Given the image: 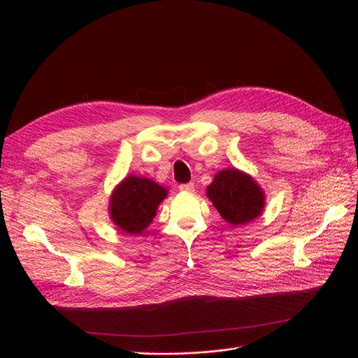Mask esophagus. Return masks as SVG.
<instances>
[{"mask_svg": "<svg viewBox=\"0 0 358 358\" xmlns=\"http://www.w3.org/2000/svg\"><path fill=\"white\" fill-rule=\"evenodd\" d=\"M179 189L183 191V192H192L194 191V183L192 182L182 183V185H179Z\"/></svg>", "mask_w": 358, "mask_h": 358, "instance_id": "obj_1", "label": "esophagus"}]
</instances>
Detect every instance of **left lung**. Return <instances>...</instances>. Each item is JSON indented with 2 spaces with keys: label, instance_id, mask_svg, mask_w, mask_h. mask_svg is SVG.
<instances>
[{
  "label": "left lung",
  "instance_id": "obj_1",
  "mask_svg": "<svg viewBox=\"0 0 358 358\" xmlns=\"http://www.w3.org/2000/svg\"><path fill=\"white\" fill-rule=\"evenodd\" d=\"M208 197L231 225H242L263 212L264 194L245 173L229 169L215 176L208 187Z\"/></svg>",
  "mask_w": 358,
  "mask_h": 358
}]
</instances>
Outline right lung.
<instances>
[{
    "label": "right lung",
    "instance_id": "1",
    "mask_svg": "<svg viewBox=\"0 0 358 358\" xmlns=\"http://www.w3.org/2000/svg\"><path fill=\"white\" fill-rule=\"evenodd\" d=\"M166 188L146 178L128 176L110 200V216L119 229L138 234L152 222L158 204L166 199Z\"/></svg>",
    "mask_w": 358,
    "mask_h": 358
}]
</instances>
